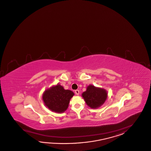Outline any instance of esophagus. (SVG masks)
Listing matches in <instances>:
<instances>
[{
  "instance_id": "esophagus-1",
  "label": "esophagus",
  "mask_w": 151,
  "mask_h": 151,
  "mask_svg": "<svg viewBox=\"0 0 151 151\" xmlns=\"http://www.w3.org/2000/svg\"><path fill=\"white\" fill-rule=\"evenodd\" d=\"M75 94H76V95H79V94H80V91H79V90H75Z\"/></svg>"
}]
</instances>
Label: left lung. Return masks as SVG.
I'll return each mask as SVG.
<instances>
[{"mask_svg": "<svg viewBox=\"0 0 151 151\" xmlns=\"http://www.w3.org/2000/svg\"><path fill=\"white\" fill-rule=\"evenodd\" d=\"M82 96L89 106L92 109H96L104 103L107 94L105 90L90 85Z\"/></svg>", "mask_w": 151, "mask_h": 151, "instance_id": "left-lung-1", "label": "left lung"}]
</instances>
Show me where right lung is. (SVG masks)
<instances>
[{"label":"right lung","instance_id":"1","mask_svg":"<svg viewBox=\"0 0 151 151\" xmlns=\"http://www.w3.org/2000/svg\"><path fill=\"white\" fill-rule=\"evenodd\" d=\"M74 93L70 90H65L62 86L57 85L44 92L42 99L45 105L52 111L63 112L68 107L70 100Z\"/></svg>","mask_w":151,"mask_h":151}]
</instances>
